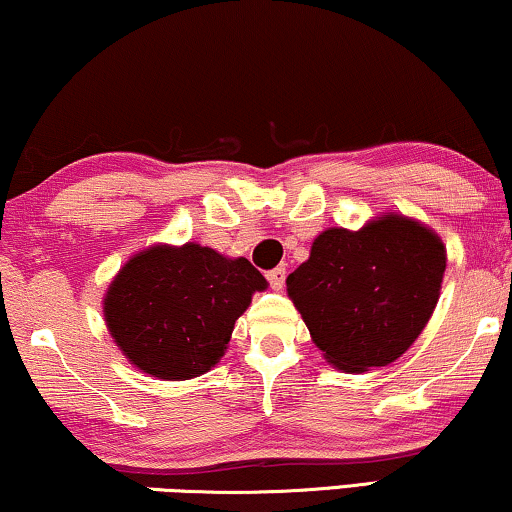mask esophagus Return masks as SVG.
<instances>
[{
    "mask_svg": "<svg viewBox=\"0 0 512 512\" xmlns=\"http://www.w3.org/2000/svg\"><path fill=\"white\" fill-rule=\"evenodd\" d=\"M268 282H270V286L275 291H279L284 286V282H286V270L284 268H275V270H270L268 272Z\"/></svg>",
    "mask_w": 512,
    "mask_h": 512,
    "instance_id": "34e87169",
    "label": "esophagus"
}]
</instances>
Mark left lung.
<instances>
[{
    "label": "left lung",
    "instance_id": "1",
    "mask_svg": "<svg viewBox=\"0 0 512 512\" xmlns=\"http://www.w3.org/2000/svg\"><path fill=\"white\" fill-rule=\"evenodd\" d=\"M445 244L415 219L384 214L361 230L328 228L286 291L328 361L347 373L387 366L429 324Z\"/></svg>",
    "mask_w": 512,
    "mask_h": 512
}]
</instances>
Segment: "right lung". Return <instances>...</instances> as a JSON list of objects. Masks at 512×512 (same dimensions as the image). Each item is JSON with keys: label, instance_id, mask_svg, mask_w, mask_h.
Segmentation results:
<instances>
[{"label": "right lung", "instance_id": "obj_1", "mask_svg": "<svg viewBox=\"0 0 512 512\" xmlns=\"http://www.w3.org/2000/svg\"><path fill=\"white\" fill-rule=\"evenodd\" d=\"M265 286L247 258L193 242L156 244L114 277L104 321L132 366L160 380H191L219 363L235 321Z\"/></svg>", "mask_w": 512, "mask_h": 512}]
</instances>
